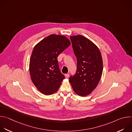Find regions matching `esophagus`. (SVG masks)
Instances as JSON below:
<instances>
[{"mask_svg":"<svg viewBox=\"0 0 132 132\" xmlns=\"http://www.w3.org/2000/svg\"><path fill=\"white\" fill-rule=\"evenodd\" d=\"M65 77H66V78H68L69 77V74L66 73V74H65Z\"/></svg>","mask_w":132,"mask_h":132,"instance_id":"obj_1","label":"esophagus"}]
</instances>
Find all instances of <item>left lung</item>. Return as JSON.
I'll return each instance as SVG.
<instances>
[{
    "instance_id": "1",
    "label": "left lung",
    "mask_w": 132,
    "mask_h": 132,
    "mask_svg": "<svg viewBox=\"0 0 132 132\" xmlns=\"http://www.w3.org/2000/svg\"><path fill=\"white\" fill-rule=\"evenodd\" d=\"M73 51L77 57V69L69 77L73 91L85 97L97 87L103 71V61L98 46L81 35L71 36Z\"/></svg>"
}]
</instances>
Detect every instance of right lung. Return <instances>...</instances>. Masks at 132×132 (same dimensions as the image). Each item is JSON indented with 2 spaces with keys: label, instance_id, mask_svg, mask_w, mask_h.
<instances>
[{
  "label": "right lung",
  "instance_id": "add662e5",
  "mask_svg": "<svg viewBox=\"0 0 132 132\" xmlns=\"http://www.w3.org/2000/svg\"><path fill=\"white\" fill-rule=\"evenodd\" d=\"M70 45L65 36L51 34L34 47L30 59V75L34 85L44 95L57 92L65 78L57 57Z\"/></svg>",
  "mask_w": 132,
  "mask_h": 132
}]
</instances>
